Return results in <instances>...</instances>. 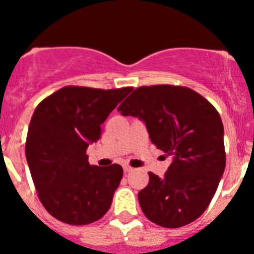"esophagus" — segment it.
Returning <instances> with one entry per match:
<instances>
[{
  "label": "esophagus",
  "instance_id": "1",
  "mask_svg": "<svg viewBox=\"0 0 254 254\" xmlns=\"http://www.w3.org/2000/svg\"><path fill=\"white\" fill-rule=\"evenodd\" d=\"M123 170H125V173H129V172H132V170H133V168L128 167V165H125V167H123Z\"/></svg>",
  "mask_w": 254,
  "mask_h": 254
}]
</instances>
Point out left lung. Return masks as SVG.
Returning a JSON list of instances; mask_svg holds the SVG:
<instances>
[{"label":"left lung","mask_w":254,"mask_h":254,"mask_svg":"<svg viewBox=\"0 0 254 254\" xmlns=\"http://www.w3.org/2000/svg\"><path fill=\"white\" fill-rule=\"evenodd\" d=\"M118 111L146 126L149 137L173 161L163 178L149 173L138 202L150 221L181 228L203 214L225 169L224 126L210 102L188 87H138Z\"/></svg>","instance_id":"left-lung-1"}]
</instances>
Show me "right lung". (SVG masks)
Returning <instances> with one entry per match:
<instances>
[{
    "label": "right lung",
    "mask_w": 254,
    "mask_h": 254,
    "mask_svg": "<svg viewBox=\"0 0 254 254\" xmlns=\"http://www.w3.org/2000/svg\"><path fill=\"white\" fill-rule=\"evenodd\" d=\"M132 87L102 90L66 86L39 103L31 117L25 154L40 202L53 217L85 225L107 214L123 169L90 165L86 150Z\"/></svg>",
    "instance_id": "obj_1"
}]
</instances>
